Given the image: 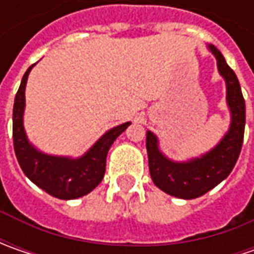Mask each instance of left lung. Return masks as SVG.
Wrapping results in <instances>:
<instances>
[{"label":"left lung","instance_id":"left-lung-1","mask_svg":"<svg viewBox=\"0 0 254 254\" xmlns=\"http://www.w3.org/2000/svg\"><path fill=\"white\" fill-rule=\"evenodd\" d=\"M209 51L215 55L218 70L226 82V100L232 116L229 131L209 152L185 162L168 160L160 151L157 137L147 131L148 167L152 182L165 193L181 199L202 196L220 184L233 170L243 144L246 104L238 76L226 64L220 51L213 45H209Z\"/></svg>","mask_w":254,"mask_h":254}]
</instances>
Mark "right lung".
<instances>
[{"instance_id":"add662e5","label":"right lung","mask_w":254,"mask_h":254,"mask_svg":"<svg viewBox=\"0 0 254 254\" xmlns=\"http://www.w3.org/2000/svg\"><path fill=\"white\" fill-rule=\"evenodd\" d=\"M25 72L16 92L12 112V137L16 160L24 174L41 190L59 199H76L93 190L104 177L106 158L114 140L130 123H124L106 132L89 151L79 158L55 157L38 151L28 141L24 130L25 86L31 69Z\"/></svg>"}]
</instances>
